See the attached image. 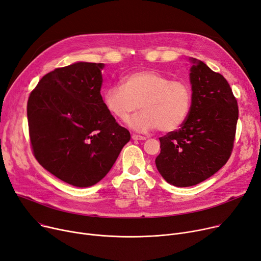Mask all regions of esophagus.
<instances>
[{
  "label": "esophagus",
  "instance_id": "obj_1",
  "mask_svg": "<svg viewBox=\"0 0 261 261\" xmlns=\"http://www.w3.org/2000/svg\"><path fill=\"white\" fill-rule=\"evenodd\" d=\"M132 139L133 140H140V141H145L146 140V136H142L139 134H132Z\"/></svg>",
  "mask_w": 261,
  "mask_h": 261
}]
</instances>
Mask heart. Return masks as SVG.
Wrapping results in <instances>:
<instances>
[{
  "label": "heart",
  "mask_w": 261,
  "mask_h": 261,
  "mask_svg": "<svg viewBox=\"0 0 261 261\" xmlns=\"http://www.w3.org/2000/svg\"><path fill=\"white\" fill-rule=\"evenodd\" d=\"M107 111L128 121L141 109L130 126L140 132L159 129L171 132L180 128L193 106V91L184 80H171L155 71H139L122 78L121 86H111L102 93Z\"/></svg>",
  "instance_id": "heart-1"
}]
</instances>
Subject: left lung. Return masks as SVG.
Masks as SVG:
<instances>
[{
    "mask_svg": "<svg viewBox=\"0 0 261 261\" xmlns=\"http://www.w3.org/2000/svg\"><path fill=\"white\" fill-rule=\"evenodd\" d=\"M193 106L181 128L160 138L155 165L168 183L188 187L203 182L228 161L236 136L238 103L227 80L193 59Z\"/></svg>",
    "mask_w": 261,
    "mask_h": 261,
    "instance_id": "obj_1",
    "label": "left lung"
}]
</instances>
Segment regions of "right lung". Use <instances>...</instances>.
<instances>
[{
    "label": "right lung",
    "instance_id": "add662e5",
    "mask_svg": "<svg viewBox=\"0 0 261 261\" xmlns=\"http://www.w3.org/2000/svg\"><path fill=\"white\" fill-rule=\"evenodd\" d=\"M102 63L78 62L44 75L27 101L33 154L61 181L89 187L112 168L130 132L102 102Z\"/></svg>",
    "mask_w": 261,
    "mask_h": 261
}]
</instances>
